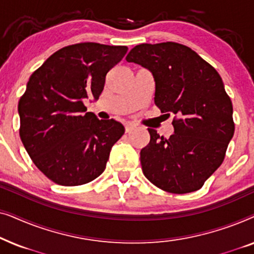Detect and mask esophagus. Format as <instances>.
Instances as JSON below:
<instances>
[{
	"label": "esophagus",
	"mask_w": 254,
	"mask_h": 254,
	"mask_svg": "<svg viewBox=\"0 0 254 254\" xmlns=\"http://www.w3.org/2000/svg\"><path fill=\"white\" fill-rule=\"evenodd\" d=\"M135 128H136V126H135L134 124H131V123L125 124V129H126V133H129V131L134 130Z\"/></svg>",
	"instance_id": "obj_1"
}]
</instances>
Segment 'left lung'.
<instances>
[{"label":"left lung","mask_w":254,"mask_h":254,"mask_svg":"<svg viewBox=\"0 0 254 254\" xmlns=\"http://www.w3.org/2000/svg\"><path fill=\"white\" fill-rule=\"evenodd\" d=\"M152 72L155 104L173 116L175 134L159 136L148 128L150 142L141 150L142 171L165 192L200 190L223 163L235 133L232 103L213 65L185 45L141 44L126 57Z\"/></svg>","instance_id":"left-lung-1"}]
</instances>
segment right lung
<instances>
[{
  "instance_id": "right-lung-1",
  "label": "right lung",
  "mask_w": 254,
  "mask_h": 254,
  "mask_svg": "<svg viewBox=\"0 0 254 254\" xmlns=\"http://www.w3.org/2000/svg\"><path fill=\"white\" fill-rule=\"evenodd\" d=\"M127 46L79 43L52 54L32 75L18 103L19 136L34 165L52 182L78 186L106 168L125 128L86 112L83 99H98L106 74Z\"/></svg>"
}]
</instances>
